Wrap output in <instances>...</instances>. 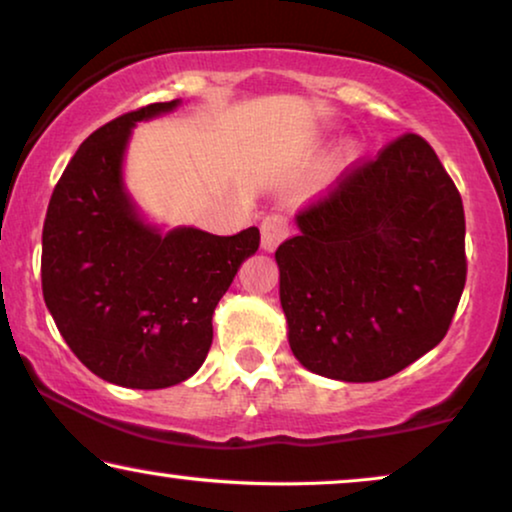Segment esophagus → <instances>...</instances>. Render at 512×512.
I'll return each instance as SVG.
<instances>
[{
	"label": "esophagus",
	"instance_id": "1",
	"mask_svg": "<svg viewBox=\"0 0 512 512\" xmlns=\"http://www.w3.org/2000/svg\"><path fill=\"white\" fill-rule=\"evenodd\" d=\"M262 250H276L278 243H283L290 234L288 220L283 215H269L262 220Z\"/></svg>",
	"mask_w": 512,
	"mask_h": 512
}]
</instances>
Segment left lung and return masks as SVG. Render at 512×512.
Wrapping results in <instances>:
<instances>
[{
	"mask_svg": "<svg viewBox=\"0 0 512 512\" xmlns=\"http://www.w3.org/2000/svg\"><path fill=\"white\" fill-rule=\"evenodd\" d=\"M276 250L295 358L365 384L435 349L466 285L463 203L419 135L391 142L295 217Z\"/></svg>",
	"mask_w": 512,
	"mask_h": 512,
	"instance_id": "1",
	"label": "left lung"
}]
</instances>
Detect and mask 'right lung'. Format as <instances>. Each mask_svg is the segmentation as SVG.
<instances>
[{"mask_svg": "<svg viewBox=\"0 0 512 512\" xmlns=\"http://www.w3.org/2000/svg\"><path fill=\"white\" fill-rule=\"evenodd\" d=\"M182 100L154 102L88 135L46 210L42 290L74 356L109 384L168 388L196 374L213 313L260 229L215 236L147 220L126 187L133 128Z\"/></svg>", "mask_w": 512, "mask_h": 512, "instance_id": "obj_1", "label": "right lung"}]
</instances>
